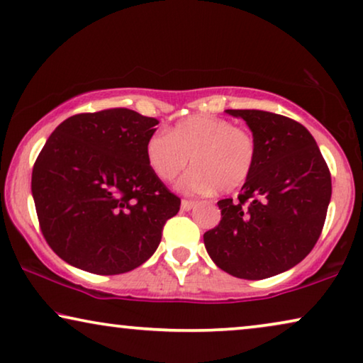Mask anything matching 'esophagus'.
I'll return each instance as SVG.
<instances>
[{
  "instance_id": "obj_1",
  "label": "esophagus",
  "mask_w": 363,
  "mask_h": 363,
  "mask_svg": "<svg viewBox=\"0 0 363 363\" xmlns=\"http://www.w3.org/2000/svg\"><path fill=\"white\" fill-rule=\"evenodd\" d=\"M196 206V201H189V199H182V202H181V208L182 211H191V208Z\"/></svg>"
}]
</instances>
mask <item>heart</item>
Instances as JSON below:
<instances>
[{
  "instance_id": "obj_1",
  "label": "heart",
  "mask_w": 363,
  "mask_h": 363,
  "mask_svg": "<svg viewBox=\"0 0 363 363\" xmlns=\"http://www.w3.org/2000/svg\"><path fill=\"white\" fill-rule=\"evenodd\" d=\"M257 141L245 128L213 115H194L146 143V160L161 181H174L191 160L194 169L179 187L191 194H230L252 176Z\"/></svg>"
}]
</instances>
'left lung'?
Segmentation results:
<instances>
[{
    "label": "left lung",
    "instance_id": "1",
    "mask_svg": "<svg viewBox=\"0 0 363 363\" xmlns=\"http://www.w3.org/2000/svg\"><path fill=\"white\" fill-rule=\"evenodd\" d=\"M257 141V162L238 199L217 202L220 223L203 233L207 253L228 274L264 279L308 257L323 232L330 172L313 135L288 116L227 110Z\"/></svg>",
    "mask_w": 363,
    "mask_h": 363
}]
</instances>
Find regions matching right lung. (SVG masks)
<instances>
[{
  "label": "right lung",
  "mask_w": 363,
  "mask_h": 363,
  "mask_svg": "<svg viewBox=\"0 0 363 363\" xmlns=\"http://www.w3.org/2000/svg\"><path fill=\"white\" fill-rule=\"evenodd\" d=\"M157 123L110 108L70 116L45 141L30 189L40 232L64 262L120 274L156 252L162 227L181 207L146 160Z\"/></svg>",
  "instance_id": "obj_1"
}]
</instances>
